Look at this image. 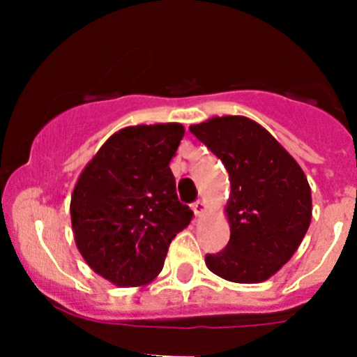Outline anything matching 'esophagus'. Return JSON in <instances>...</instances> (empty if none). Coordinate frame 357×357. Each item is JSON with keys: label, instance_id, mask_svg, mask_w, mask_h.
Masks as SVG:
<instances>
[{"label": "esophagus", "instance_id": "1", "mask_svg": "<svg viewBox=\"0 0 357 357\" xmlns=\"http://www.w3.org/2000/svg\"><path fill=\"white\" fill-rule=\"evenodd\" d=\"M205 207H207V205H205V202H204V200H197L195 204L192 205V208H193V212H195V215H200V214H204Z\"/></svg>", "mask_w": 357, "mask_h": 357}]
</instances>
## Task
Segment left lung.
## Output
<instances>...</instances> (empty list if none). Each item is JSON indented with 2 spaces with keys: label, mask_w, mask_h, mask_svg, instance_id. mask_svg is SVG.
Wrapping results in <instances>:
<instances>
[{
  "label": "left lung",
  "mask_w": 357,
  "mask_h": 357,
  "mask_svg": "<svg viewBox=\"0 0 357 357\" xmlns=\"http://www.w3.org/2000/svg\"><path fill=\"white\" fill-rule=\"evenodd\" d=\"M190 131L221 158L231 185L229 242L205 255V264L228 282H264L290 261L311 225L307 178L294 157L247 117H212Z\"/></svg>",
  "instance_id": "1"
}]
</instances>
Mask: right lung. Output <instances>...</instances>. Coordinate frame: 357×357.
<instances>
[{
    "label": "right lung",
    "mask_w": 357,
    "mask_h": 357,
    "mask_svg": "<svg viewBox=\"0 0 357 357\" xmlns=\"http://www.w3.org/2000/svg\"><path fill=\"white\" fill-rule=\"evenodd\" d=\"M181 124L131 126L112 135L79 176L70 199L75 245L117 287L146 285L193 212L176 193L169 162Z\"/></svg>",
    "instance_id": "right-lung-1"
}]
</instances>
